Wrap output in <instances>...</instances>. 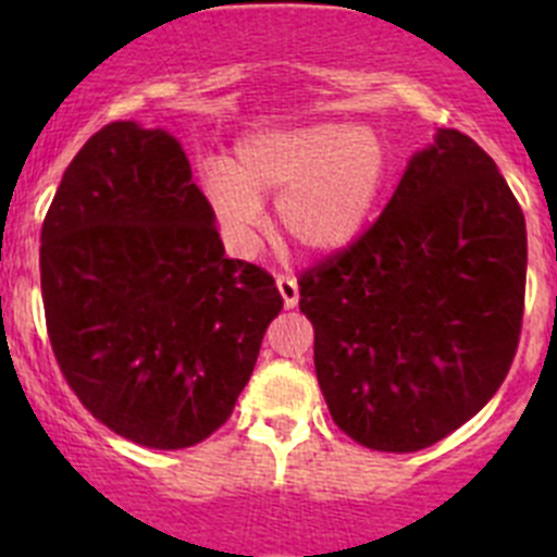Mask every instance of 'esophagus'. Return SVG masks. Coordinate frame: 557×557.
<instances>
[{"label": "esophagus", "mask_w": 557, "mask_h": 557, "mask_svg": "<svg viewBox=\"0 0 557 557\" xmlns=\"http://www.w3.org/2000/svg\"><path fill=\"white\" fill-rule=\"evenodd\" d=\"M275 287H278V293H282L284 307L287 309L298 307V282H295V278H289V275H278V278H275Z\"/></svg>", "instance_id": "esophagus-1"}]
</instances>
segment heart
I'll return each mask as SVG.
<instances>
[{"instance_id": "1", "label": "heart", "mask_w": 557, "mask_h": 557, "mask_svg": "<svg viewBox=\"0 0 557 557\" xmlns=\"http://www.w3.org/2000/svg\"><path fill=\"white\" fill-rule=\"evenodd\" d=\"M206 200L239 250L264 231L262 198H278V223L309 253H337L362 234L387 178V150L371 127H262L248 133L231 164L206 161Z\"/></svg>"}]
</instances>
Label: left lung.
<instances>
[{"mask_svg": "<svg viewBox=\"0 0 557 557\" xmlns=\"http://www.w3.org/2000/svg\"><path fill=\"white\" fill-rule=\"evenodd\" d=\"M524 278L519 200L474 139L437 131L385 211L298 275L334 424L407 455L474 418L519 348Z\"/></svg>", "mask_w": 557, "mask_h": 557, "instance_id": "obj_1", "label": "left lung"}]
</instances>
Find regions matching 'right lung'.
Listing matches in <instances>:
<instances>
[{"instance_id":"add662e5","label":"right lung","mask_w":557,"mask_h":557,"mask_svg":"<svg viewBox=\"0 0 557 557\" xmlns=\"http://www.w3.org/2000/svg\"><path fill=\"white\" fill-rule=\"evenodd\" d=\"M47 334L97 421L147 449L218 432L284 301L228 259L178 139L111 122L63 172L41 228Z\"/></svg>"}]
</instances>
